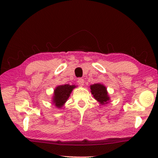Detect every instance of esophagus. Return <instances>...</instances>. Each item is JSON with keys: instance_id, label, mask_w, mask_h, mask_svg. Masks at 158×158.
Listing matches in <instances>:
<instances>
[{"instance_id": "1", "label": "esophagus", "mask_w": 158, "mask_h": 158, "mask_svg": "<svg viewBox=\"0 0 158 158\" xmlns=\"http://www.w3.org/2000/svg\"><path fill=\"white\" fill-rule=\"evenodd\" d=\"M77 82H78V83H79L80 85H84V80H83V79L79 78L78 80H77Z\"/></svg>"}]
</instances>
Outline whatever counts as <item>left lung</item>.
I'll return each mask as SVG.
<instances>
[{"instance_id":"obj_1","label":"left lung","mask_w":158,"mask_h":158,"mask_svg":"<svg viewBox=\"0 0 158 158\" xmlns=\"http://www.w3.org/2000/svg\"><path fill=\"white\" fill-rule=\"evenodd\" d=\"M91 93L100 105H105L110 102V97L106 88L102 83H94L89 86Z\"/></svg>"}]
</instances>
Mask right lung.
<instances>
[{"label": "right lung", "instance_id": "right-lung-1", "mask_svg": "<svg viewBox=\"0 0 158 158\" xmlns=\"http://www.w3.org/2000/svg\"><path fill=\"white\" fill-rule=\"evenodd\" d=\"M77 88L75 85H60L53 91L52 102L56 108L62 109L70 97L73 89Z\"/></svg>", "mask_w": 158, "mask_h": 158}]
</instances>
